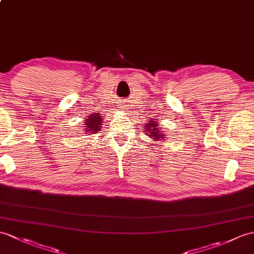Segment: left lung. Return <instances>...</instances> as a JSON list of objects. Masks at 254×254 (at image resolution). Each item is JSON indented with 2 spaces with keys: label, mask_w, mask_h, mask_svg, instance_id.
<instances>
[{
  "label": "left lung",
  "mask_w": 254,
  "mask_h": 254,
  "mask_svg": "<svg viewBox=\"0 0 254 254\" xmlns=\"http://www.w3.org/2000/svg\"><path fill=\"white\" fill-rule=\"evenodd\" d=\"M161 125L158 122V119H150L149 121H147V123H144V132L149 136L151 141H154L152 145H157L156 143L160 141V143H166L167 139V135L166 131L161 128Z\"/></svg>",
  "instance_id": "1"
}]
</instances>
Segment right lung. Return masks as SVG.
<instances>
[{"label": "right lung", "mask_w": 254, "mask_h": 254, "mask_svg": "<svg viewBox=\"0 0 254 254\" xmlns=\"http://www.w3.org/2000/svg\"><path fill=\"white\" fill-rule=\"evenodd\" d=\"M86 119L84 120V127L83 131L87 134H95L98 133L102 128V123L104 118L102 116V113H94V114H88Z\"/></svg>", "instance_id": "1"}]
</instances>
